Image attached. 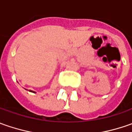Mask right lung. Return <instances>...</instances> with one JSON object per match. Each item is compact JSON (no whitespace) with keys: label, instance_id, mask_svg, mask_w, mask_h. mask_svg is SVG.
Segmentation results:
<instances>
[{"label":"right lung","instance_id":"1","mask_svg":"<svg viewBox=\"0 0 132 132\" xmlns=\"http://www.w3.org/2000/svg\"><path fill=\"white\" fill-rule=\"evenodd\" d=\"M30 91H31V90H30ZM31 92H32V91H31Z\"/></svg>","mask_w":132,"mask_h":132}]
</instances>
